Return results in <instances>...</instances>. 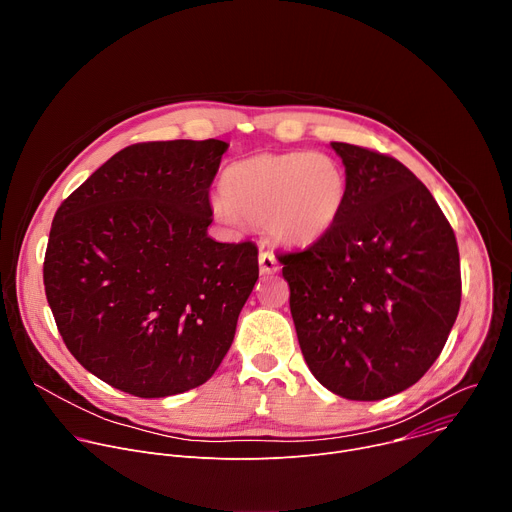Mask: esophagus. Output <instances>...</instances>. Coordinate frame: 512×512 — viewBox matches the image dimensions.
Returning a JSON list of instances; mask_svg holds the SVG:
<instances>
[{"mask_svg": "<svg viewBox=\"0 0 512 512\" xmlns=\"http://www.w3.org/2000/svg\"><path fill=\"white\" fill-rule=\"evenodd\" d=\"M259 269H261V273H267V275L279 271V261L273 255V251H261L259 253Z\"/></svg>", "mask_w": 512, "mask_h": 512, "instance_id": "esophagus-1", "label": "esophagus"}]
</instances>
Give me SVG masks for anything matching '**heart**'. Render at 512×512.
I'll return each instance as SVG.
<instances>
[{
  "instance_id": "obj_1",
  "label": "heart",
  "mask_w": 512,
  "mask_h": 512,
  "mask_svg": "<svg viewBox=\"0 0 512 512\" xmlns=\"http://www.w3.org/2000/svg\"><path fill=\"white\" fill-rule=\"evenodd\" d=\"M221 190L214 212L225 221L243 216L263 223L275 241L304 247L340 221L348 178L342 162L326 152L257 154L231 164Z\"/></svg>"
}]
</instances>
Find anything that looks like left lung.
<instances>
[{
	"label": "left lung",
	"instance_id": "1",
	"mask_svg": "<svg viewBox=\"0 0 512 512\" xmlns=\"http://www.w3.org/2000/svg\"><path fill=\"white\" fill-rule=\"evenodd\" d=\"M348 178L336 227L279 253L312 375L352 401L415 385L446 346L462 300L454 229L399 160L332 141Z\"/></svg>",
	"mask_w": 512,
	"mask_h": 512
}]
</instances>
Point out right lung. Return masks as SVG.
I'll return each instance as SVG.
<instances>
[{
	"mask_svg": "<svg viewBox=\"0 0 512 512\" xmlns=\"http://www.w3.org/2000/svg\"><path fill=\"white\" fill-rule=\"evenodd\" d=\"M227 148L221 139L133 143L54 214L46 300L70 354L119 391H190L233 344L259 251L206 235L208 188Z\"/></svg>",
	"mask_w": 512,
	"mask_h": 512,
	"instance_id": "add662e5",
	"label": "right lung"
}]
</instances>
